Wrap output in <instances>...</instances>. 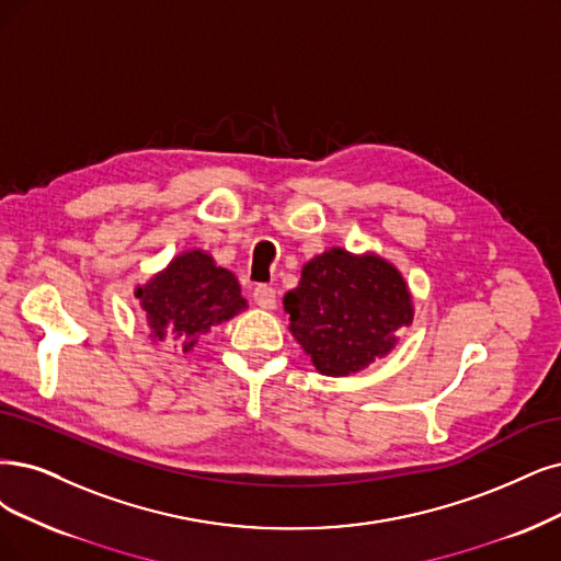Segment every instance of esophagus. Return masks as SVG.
<instances>
[{
	"label": "esophagus",
	"instance_id": "34e87169",
	"mask_svg": "<svg viewBox=\"0 0 561 561\" xmlns=\"http://www.w3.org/2000/svg\"><path fill=\"white\" fill-rule=\"evenodd\" d=\"M254 302H256L259 307H263V309H275V307H277V291H275L273 286L259 284V286L254 288Z\"/></svg>",
	"mask_w": 561,
	"mask_h": 561
}]
</instances>
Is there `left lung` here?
<instances>
[{
  "mask_svg": "<svg viewBox=\"0 0 561 561\" xmlns=\"http://www.w3.org/2000/svg\"><path fill=\"white\" fill-rule=\"evenodd\" d=\"M291 333L328 377L360 371L396 346V330L409 325V288L388 261L328 249L302 267L298 288L284 296Z\"/></svg>",
  "mask_w": 561,
  "mask_h": 561,
  "instance_id": "obj_1",
  "label": "left lung"
}]
</instances>
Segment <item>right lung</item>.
I'll use <instances>...</instances> for the list:
<instances>
[{"mask_svg": "<svg viewBox=\"0 0 561 561\" xmlns=\"http://www.w3.org/2000/svg\"><path fill=\"white\" fill-rule=\"evenodd\" d=\"M136 298L148 314L152 337L171 335L184 354L194 348L198 335L247 307L236 275L201 249L175 256L163 273L136 288Z\"/></svg>", "mask_w": 561, "mask_h": 561, "instance_id": "obj_1", "label": "right lung"}]
</instances>
